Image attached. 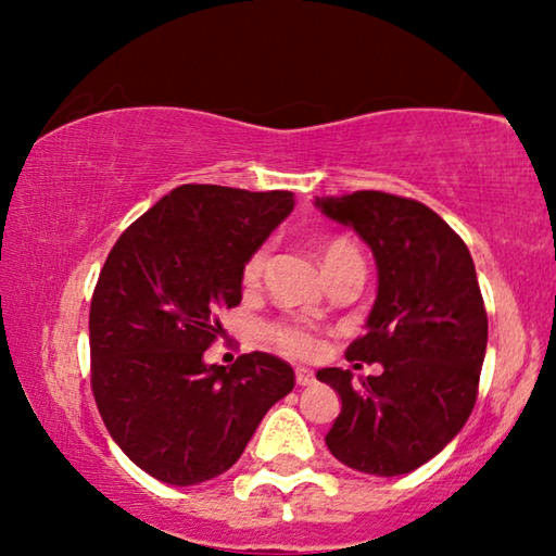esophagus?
Masks as SVG:
<instances>
[{
	"instance_id": "1",
	"label": "esophagus",
	"mask_w": 556,
	"mask_h": 556,
	"mask_svg": "<svg viewBox=\"0 0 556 556\" xmlns=\"http://www.w3.org/2000/svg\"><path fill=\"white\" fill-rule=\"evenodd\" d=\"M314 382H316L314 371L306 369V367L295 369V384H299V387H308V384H314Z\"/></svg>"
}]
</instances>
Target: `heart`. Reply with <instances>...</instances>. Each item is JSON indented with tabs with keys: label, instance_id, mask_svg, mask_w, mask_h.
Wrapping results in <instances>:
<instances>
[{
	"label": "heart",
	"instance_id": "heart-1",
	"mask_svg": "<svg viewBox=\"0 0 556 556\" xmlns=\"http://www.w3.org/2000/svg\"><path fill=\"white\" fill-rule=\"evenodd\" d=\"M324 268L326 273H337L344 268V265L352 263H362L359 250H356L352 242L346 240H331L329 245L324 248ZM265 265H268V248H257L253 255L248 257L245 265H242V283L248 288H253L261 283ZM265 337H268L273 344H276L280 352H286L288 356H299V359H306V356H314L318 349V339L311 326L301 324V321H278L270 324L265 329Z\"/></svg>",
	"mask_w": 556,
	"mask_h": 556
}]
</instances>
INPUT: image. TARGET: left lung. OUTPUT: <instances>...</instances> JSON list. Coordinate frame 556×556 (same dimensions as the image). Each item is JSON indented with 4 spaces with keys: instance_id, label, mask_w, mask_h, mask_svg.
<instances>
[{
    "instance_id": "left-lung-1",
    "label": "left lung",
    "mask_w": 556,
    "mask_h": 556,
    "mask_svg": "<svg viewBox=\"0 0 556 556\" xmlns=\"http://www.w3.org/2000/svg\"><path fill=\"white\" fill-rule=\"evenodd\" d=\"M316 207L371 248L377 301L346 359L384 367L359 382L349 369L316 371L341 397L326 445L359 473H409L473 413L489 341L473 257L443 217L407 197L364 189L316 197Z\"/></svg>"
}]
</instances>
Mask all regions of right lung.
I'll use <instances>...</instances> for the list:
<instances>
[{
  "instance_id": "1",
  "label": "right lung",
  "mask_w": 556,
  "mask_h": 556,
  "mask_svg": "<svg viewBox=\"0 0 556 556\" xmlns=\"http://www.w3.org/2000/svg\"><path fill=\"white\" fill-rule=\"evenodd\" d=\"M293 192L181 185L116 240L90 301V384L111 438L156 481L232 468L291 364L253 352L204 362L217 314L242 301V265L291 215Z\"/></svg>"
}]
</instances>
